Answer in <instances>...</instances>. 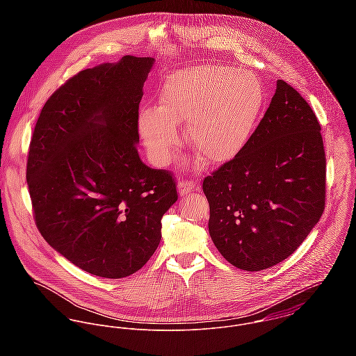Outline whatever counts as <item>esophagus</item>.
Here are the masks:
<instances>
[{
    "label": "esophagus",
    "instance_id": "esophagus-1",
    "mask_svg": "<svg viewBox=\"0 0 356 356\" xmlns=\"http://www.w3.org/2000/svg\"><path fill=\"white\" fill-rule=\"evenodd\" d=\"M197 191V185L193 182V181H189V179H179L178 182V192H179V196H186L192 192H196Z\"/></svg>",
    "mask_w": 356,
    "mask_h": 356
}]
</instances>
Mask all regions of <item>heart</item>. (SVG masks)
Masks as SVG:
<instances>
[{
    "label": "heart",
    "mask_w": 356,
    "mask_h": 356,
    "mask_svg": "<svg viewBox=\"0 0 356 356\" xmlns=\"http://www.w3.org/2000/svg\"><path fill=\"white\" fill-rule=\"evenodd\" d=\"M263 93L252 74L232 67L199 65L171 74L156 106L138 115V130L153 161L167 164L179 144L178 126L186 122V141L207 164H223L247 145L260 112Z\"/></svg>",
    "instance_id": "1"
}]
</instances>
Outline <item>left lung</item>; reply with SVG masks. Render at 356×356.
Masks as SVG:
<instances>
[{"mask_svg":"<svg viewBox=\"0 0 356 356\" xmlns=\"http://www.w3.org/2000/svg\"><path fill=\"white\" fill-rule=\"evenodd\" d=\"M209 236L233 266L260 271L293 254L325 209L321 124L285 81L277 82L244 149L203 181Z\"/></svg>","mask_w":356,"mask_h":356,"instance_id":"8db88e82","label":"left lung"}]
</instances>
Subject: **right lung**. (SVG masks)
Listing matches in <instances>:
<instances>
[{
	"label": "right lung",
	"mask_w": 356,
	"mask_h": 356,
	"mask_svg": "<svg viewBox=\"0 0 356 356\" xmlns=\"http://www.w3.org/2000/svg\"><path fill=\"white\" fill-rule=\"evenodd\" d=\"M152 57L88 68L45 102L27 156L35 225L79 268L104 278L138 271L178 200L174 177L138 154V108Z\"/></svg>",
	"instance_id": "right-lung-1"
}]
</instances>
